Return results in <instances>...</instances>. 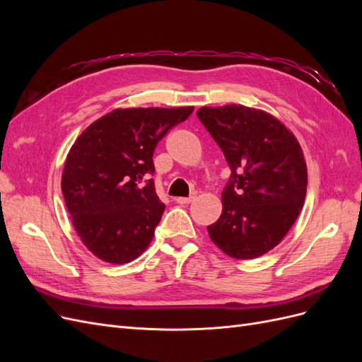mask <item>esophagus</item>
<instances>
[{"label":"esophagus","mask_w":362,"mask_h":362,"mask_svg":"<svg viewBox=\"0 0 362 362\" xmlns=\"http://www.w3.org/2000/svg\"><path fill=\"white\" fill-rule=\"evenodd\" d=\"M193 199H194V196H189V198H177L175 201H177L181 205H187V204L193 202Z\"/></svg>","instance_id":"esophagus-1"}]
</instances>
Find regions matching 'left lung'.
Returning a JSON list of instances; mask_svg holds the SVG:
<instances>
[{
  "label": "left lung",
  "instance_id": "1",
  "mask_svg": "<svg viewBox=\"0 0 362 362\" xmlns=\"http://www.w3.org/2000/svg\"><path fill=\"white\" fill-rule=\"evenodd\" d=\"M196 115L231 169L222 214L208 234L235 259L264 255L286 237L305 202L308 172L299 141L258 108L201 107Z\"/></svg>",
  "mask_w": 362,
  "mask_h": 362
}]
</instances>
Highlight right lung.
I'll return each instance as SVG.
<instances>
[{
  "label": "right lung",
  "instance_id": "right-lung-1",
  "mask_svg": "<svg viewBox=\"0 0 362 362\" xmlns=\"http://www.w3.org/2000/svg\"><path fill=\"white\" fill-rule=\"evenodd\" d=\"M193 107L116 108L87 127L64 163L72 225L95 257L125 264L144 254L164 211L154 187L158 141Z\"/></svg>",
  "mask_w": 362,
  "mask_h": 362
}]
</instances>
